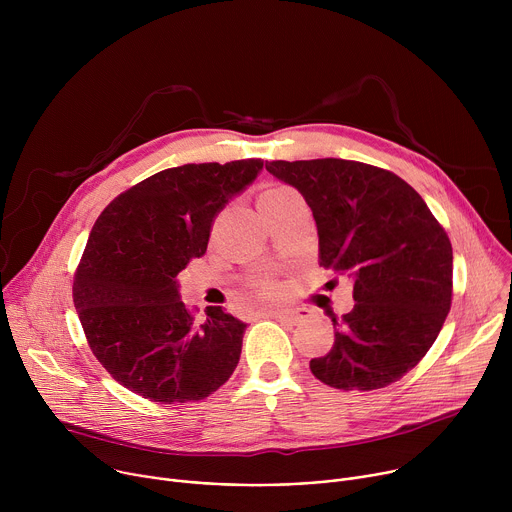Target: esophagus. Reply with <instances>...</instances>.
<instances>
[{
	"label": "esophagus",
	"instance_id": "34e87169",
	"mask_svg": "<svg viewBox=\"0 0 512 512\" xmlns=\"http://www.w3.org/2000/svg\"><path fill=\"white\" fill-rule=\"evenodd\" d=\"M267 316L281 320V322H289V324H298L304 320V314L300 308H285V310H269Z\"/></svg>",
	"mask_w": 512,
	"mask_h": 512
}]
</instances>
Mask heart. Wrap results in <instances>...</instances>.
<instances>
[{
	"label": "heart",
	"mask_w": 512,
	"mask_h": 512,
	"mask_svg": "<svg viewBox=\"0 0 512 512\" xmlns=\"http://www.w3.org/2000/svg\"><path fill=\"white\" fill-rule=\"evenodd\" d=\"M294 196H298V192H296L294 188L283 186V184H273V186H267V188L261 192L259 204H263V202H279V200H287V198H294ZM259 291H261V294H273V291H275V283L263 281V283L259 285Z\"/></svg>",
	"instance_id": "1"
}]
</instances>
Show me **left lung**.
<instances>
[{
    "label": "left lung",
    "mask_w": 512,
    "mask_h": 512,
    "mask_svg": "<svg viewBox=\"0 0 512 512\" xmlns=\"http://www.w3.org/2000/svg\"><path fill=\"white\" fill-rule=\"evenodd\" d=\"M312 208L320 265L354 281V308L310 369L342 391L399 381L440 334L452 306V243L423 198L397 174L352 160L265 162Z\"/></svg>",
    "instance_id": "1"
}]
</instances>
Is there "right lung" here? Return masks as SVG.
I'll list each match as a JSON object with an SVG mask.
<instances>
[{
  "label": "right lung",
  "mask_w": 512,
  "mask_h": 512,
  "mask_svg": "<svg viewBox=\"0 0 512 512\" xmlns=\"http://www.w3.org/2000/svg\"><path fill=\"white\" fill-rule=\"evenodd\" d=\"M261 168L255 158L168 168L121 192L97 218L72 300L93 354L125 389L186 403L231 379L247 324L221 306L198 324L176 277L206 253L214 216Z\"/></svg>",
  "instance_id": "obj_1"
}]
</instances>
